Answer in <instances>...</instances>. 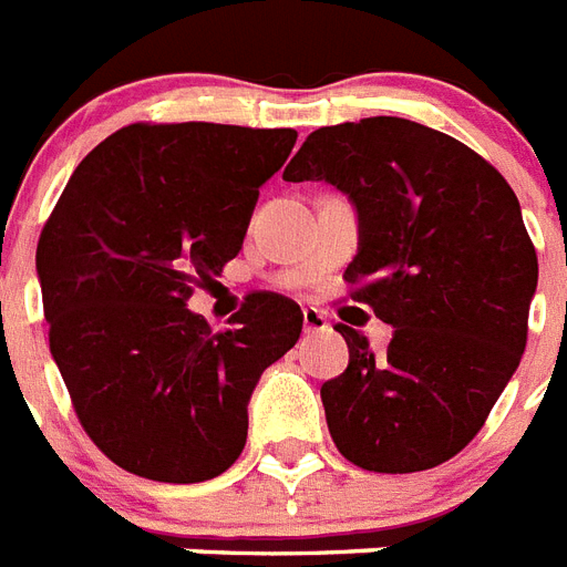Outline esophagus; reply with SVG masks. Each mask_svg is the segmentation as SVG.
<instances>
[{
	"label": "esophagus",
	"instance_id": "1",
	"mask_svg": "<svg viewBox=\"0 0 567 567\" xmlns=\"http://www.w3.org/2000/svg\"><path fill=\"white\" fill-rule=\"evenodd\" d=\"M328 316L321 310H316V307H305V333L310 337V333H321V330H328Z\"/></svg>",
	"mask_w": 567,
	"mask_h": 567
}]
</instances>
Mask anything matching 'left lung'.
I'll return each instance as SVG.
<instances>
[{"label": "left lung", "instance_id": "1", "mask_svg": "<svg viewBox=\"0 0 567 567\" xmlns=\"http://www.w3.org/2000/svg\"><path fill=\"white\" fill-rule=\"evenodd\" d=\"M284 181H328L360 216L351 298L392 324L374 354L337 324L348 369L321 386L348 463L412 474L477 436L518 369L536 248L513 187L488 161L419 122L369 116L312 131Z\"/></svg>", "mask_w": 567, "mask_h": 567}]
</instances>
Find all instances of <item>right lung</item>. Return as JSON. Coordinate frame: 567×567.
Here are the masks:
<instances>
[{"label":"right lung","mask_w":567,"mask_h":567,"mask_svg":"<svg viewBox=\"0 0 567 567\" xmlns=\"http://www.w3.org/2000/svg\"><path fill=\"white\" fill-rule=\"evenodd\" d=\"M292 128L134 122L75 166L38 243L49 351L81 427L157 483L219 477L243 454L257 380L301 337V307L248 296L225 330L187 310L239 255Z\"/></svg>","instance_id":"right-lung-1"}]
</instances>
